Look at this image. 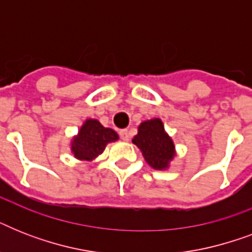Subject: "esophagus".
Segmentation results:
<instances>
[{
	"label": "esophagus",
	"instance_id": "34e87169",
	"mask_svg": "<svg viewBox=\"0 0 252 252\" xmlns=\"http://www.w3.org/2000/svg\"><path fill=\"white\" fill-rule=\"evenodd\" d=\"M119 134H120V137H122V140H124V141H128V140H129V132L126 129H122L119 132Z\"/></svg>",
	"mask_w": 252,
	"mask_h": 252
}]
</instances>
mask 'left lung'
Returning a JSON list of instances; mask_svg holds the SVG:
<instances>
[{"label":"left lung","instance_id":"obj_1","mask_svg":"<svg viewBox=\"0 0 252 252\" xmlns=\"http://www.w3.org/2000/svg\"><path fill=\"white\" fill-rule=\"evenodd\" d=\"M132 142L141 150L148 165L156 170H166L175 157V146L165 132L161 119L141 123Z\"/></svg>","mask_w":252,"mask_h":252}]
</instances>
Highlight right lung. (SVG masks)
<instances>
[{"mask_svg": "<svg viewBox=\"0 0 252 252\" xmlns=\"http://www.w3.org/2000/svg\"><path fill=\"white\" fill-rule=\"evenodd\" d=\"M119 136L114 129L104 126L95 119H87L73 137L70 150L81 161H93L103 153L108 142L118 141Z\"/></svg>", "mask_w": 252, "mask_h": 252, "instance_id": "1", "label": "right lung"}]
</instances>
